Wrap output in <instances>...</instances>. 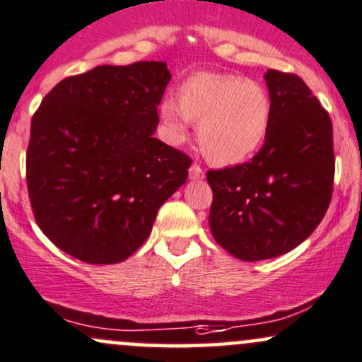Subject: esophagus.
Returning a JSON list of instances; mask_svg holds the SVG:
<instances>
[{"label": "esophagus", "instance_id": "1", "mask_svg": "<svg viewBox=\"0 0 362 362\" xmlns=\"http://www.w3.org/2000/svg\"><path fill=\"white\" fill-rule=\"evenodd\" d=\"M189 175H191L192 180H201V178L204 177V170L201 168L199 165H196V163H194V165L191 166V170H189Z\"/></svg>", "mask_w": 362, "mask_h": 362}]
</instances>
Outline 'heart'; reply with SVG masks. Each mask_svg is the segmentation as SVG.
<instances>
[{
  "mask_svg": "<svg viewBox=\"0 0 362 362\" xmlns=\"http://www.w3.org/2000/svg\"><path fill=\"white\" fill-rule=\"evenodd\" d=\"M272 98L260 83L232 74L199 72L178 86L177 98L159 104V117L173 142L187 139L197 124L203 154L215 165H239L267 140Z\"/></svg>",
  "mask_w": 362,
  "mask_h": 362,
  "instance_id": "1",
  "label": "heart"
}]
</instances>
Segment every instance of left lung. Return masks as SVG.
<instances>
[{
  "instance_id": "left-lung-1",
  "label": "left lung",
  "mask_w": 362,
  "mask_h": 362,
  "mask_svg": "<svg viewBox=\"0 0 362 362\" xmlns=\"http://www.w3.org/2000/svg\"><path fill=\"white\" fill-rule=\"evenodd\" d=\"M271 133L250 163L210 170V229L245 262L279 257L305 241L333 194V124L302 78L269 69Z\"/></svg>"
}]
</instances>
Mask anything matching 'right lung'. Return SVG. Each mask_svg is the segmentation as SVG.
<instances>
[{"label": "right lung", "mask_w": 362, "mask_h": 362, "mask_svg": "<svg viewBox=\"0 0 362 362\" xmlns=\"http://www.w3.org/2000/svg\"><path fill=\"white\" fill-rule=\"evenodd\" d=\"M171 74L165 62L98 66L69 76L30 121L25 177L43 234L86 264L127 260L192 159L152 133Z\"/></svg>", "instance_id": "obj_1"}]
</instances>
